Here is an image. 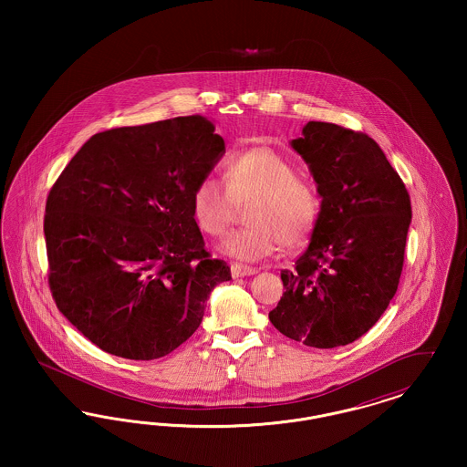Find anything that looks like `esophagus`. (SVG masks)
<instances>
[{"label":"esophagus","instance_id":"obj_1","mask_svg":"<svg viewBox=\"0 0 467 467\" xmlns=\"http://www.w3.org/2000/svg\"><path fill=\"white\" fill-rule=\"evenodd\" d=\"M257 269L252 266H244V265H238V263H233L231 265V275L233 278H240V276H250V275H255Z\"/></svg>","mask_w":467,"mask_h":467}]
</instances>
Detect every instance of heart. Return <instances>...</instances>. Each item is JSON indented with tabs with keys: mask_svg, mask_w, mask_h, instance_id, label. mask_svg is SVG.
I'll list each match as a JSON object with an SVG mask.
<instances>
[{
	"mask_svg": "<svg viewBox=\"0 0 467 467\" xmlns=\"http://www.w3.org/2000/svg\"><path fill=\"white\" fill-rule=\"evenodd\" d=\"M223 178V185L217 178H201L191 208L201 233L219 238L234 221L238 206L248 204V227L223 240L225 255L254 263L273 255L282 244L294 250L308 242L320 200L287 157L269 147L238 150L225 159Z\"/></svg>",
	"mask_w": 467,
	"mask_h": 467,
	"instance_id": "obj_1",
	"label": "heart"
}]
</instances>
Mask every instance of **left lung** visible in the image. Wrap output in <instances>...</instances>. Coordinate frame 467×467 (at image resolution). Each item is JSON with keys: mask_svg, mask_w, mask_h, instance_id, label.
Here are the masks:
<instances>
[{"mask_svg": "<svg viewBox=\"0 0 467 467\" xmlns=\"http://www.w3.org/2000/svg\"><path fill=\"white\" fill-rule=\"evenodd\" d=\"M290 145L322 202L308 248L282 269L285 292L269 320L306 347L348 345L377 324L398 290L410 194L368 134L311 120Z\"/></svg>", "mask_w": 467, "mask_h": 467, "instance_id": "8db88e82", "label": "left lung"}]
</instances>
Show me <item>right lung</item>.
<instances>
[{"label":"right lung","instance_id":"right-lung-1","mask_svg":"<svg viewBox=\"0 0 467 467\" xmlns=\"http://www.w3.org/2000/svg\"><path fill=\"white\" fill-rule=\"evenodd\" d=\"M201 115L94 134L45 206L48 285L59 311L111 356H168L200 327L231 269L204 250L191 194L223 156Z\"/></svg>","mask_w":467,"mask_h":467}]
</instances>
